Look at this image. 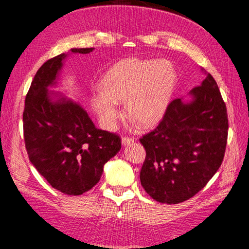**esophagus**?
<instances>
[{
	"mask_svg": "<svg viewBox=\"0 0 249 249\" xmlns=\"http://www.w3.org/2000/svg\"><path fill=\"white\" fill-rule=\"evenodd\" d=\"M134 142H135V139L133 137H128V136L122 137V144L123 145H128V144L134 143Z\"/></svg>",
	"mask_w": 249,
	"mask_h": 249,
	"instance_id": "34e87169",
	"label": "esophagus"
}]
</instances>
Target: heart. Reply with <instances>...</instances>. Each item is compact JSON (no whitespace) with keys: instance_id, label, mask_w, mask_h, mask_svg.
<instances>
[{"instance_id":"1","label":"heart","mask_w":249,"mask_h":249,"mask_svg":"<svg viewBox=\"0 0 249 249\" xmlns=\"http://www.w3.org/2000/svg\"><path fill=\"white\" fill-rule=\"evenodd\" d=\"M178 83L176 67L167 60L128 57L111 66L100 80L92 106L106 127L120 119L118 105L142 128L156 125L165 115Z\"/></svg>"}]
</instances>
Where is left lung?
Instances as JSON below:
<instances>
[{"label": "left lung", "instance_id": "8db88e82", "mask_svg": "<svg viewBox=\"0 0 249 249\" xmlns=\"http://www.w3.org/2000/svg\"><path fill=\"white\" fill-rule=\"evenodd\" d=\"M190 94L169 104L155 129L139 139L145 149L142 187L161 203L177 204L198 194L223 162L228 114L217 83L208 76Z\"/></svg>", "mask_w": 249, "mask_h": 249}]
</instances>
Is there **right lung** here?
Returning <instances> with one entry per match:
<instances>
[{"label":"right lung","mask_w":249,"mask_h":249,"mask_svg":"<svg viewBox=\"0 0 249 249\" xmlns=\"http://www.w3.org/2000/svg\"><path fill=\"white\" fill-rule=\"evenodd\" d=\"M93 48H73L89 53ZM64 53L45 62L25 96L23 135L29 160L52 187L78 196L94 187L104 165L121 149L118 134L95 127L86 110L61 98L52 103L47 87L55 80Z\"/></svg>","instance_id":"1"}]
</instances>
